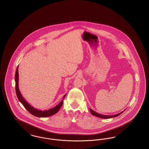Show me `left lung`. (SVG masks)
<instances>
[{"instance_id": "obj_1", "label": "left lung", "mask_w": 149, "mask_h": 149, "mask_svg": "<svg viewBox=\"0 0 149 149\" xmlns=\"http://www.w3.org/2000/svg\"><path fill=\"white\" fill-rule=\"evenodd\" d=\"M89 109H90V111H91V113L92 114V115L95 116H97V117L100 118H103V119H108V118H113V117H117V116H120V114L124 112V111H123L121 112L120 113L116 114L115 115H104V114H99L98 113L94 111L93 110H92L91 108H89Z\"/></svg>"}]
</instances>
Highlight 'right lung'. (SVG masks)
I'll return each instance as SVG.
<instances>
[{
	"instance_id": "right-lung-1",
	"label": "right lung",
	"mask_w": 149,
	"mask_h": 149,
	"mask_svg": "<svg viewBox=\"0 0 149 149\" xmlns=\"http://www.w3.org/2000/svg\"><path fill=\"white\" fill-rule=\"evenodd\" d=\"M18 80H19V74H18V66L16 69L15 74V92L17 96V98L19 102L23 104V106L24 107V108L29 111V112L32 115L35 116L36 117H50L51 116H52L55 114L56 113L59 111L60 108L63 106V99L65 97L66 94L64 95L62 100L54 108H52L49 110H45L42 111L38 109L37 108H34L33 107L30 105L29 103L25 100V99L23 97L21 93L19 91V86H18Z\"/></svg>"
}]
</instances>
